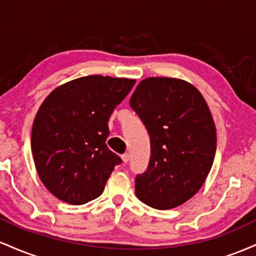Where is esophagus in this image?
I'll return each instance as SVG.
<instances>
[{"label":"esophagus","instance_id":"obj_1","mask_svg":"<svg viewBox=\"0 0 256 256\" xmlns=\"http://www.w3.org/2000/svg\"><path fill=\"white\" fill-rule=\"evenodd\" d=\"M122 158L125 164L128 162V160H130V154H128V152H125V154L122 155Z\"/></svg>","mask_w":256,"mask_h":256}]
</instances>
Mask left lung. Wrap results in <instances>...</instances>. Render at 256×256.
I'll return each instance as SVG.
<instances>
[{
    "mask_svg": "<svg viewBox=\"0 0 256 256\" xmlns=\"http://www.w3.org/2000/svg\"><path fill=\"white\" fill-rule=\"evenodd\" d=\"M150 137L148 168L137 174L136 196L156 210L178 207L204 183L216 150V131L204 96L177 78L150 77L130 98Z\"/></svg>",
    "mask_w": 256,
    "mask_h": 256,
    "instance_id": "1",
    "label": "left lung"
}]
</instances>
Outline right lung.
Here are the masks:
<instances>
[{
  "label": "right lung",
  "mask_w": 256,
  "mask_h": 256,
  "mask_svg": "<svg viewBox=\"0 0 256 256\" xmlns=\"http://www.w3.org/2000/svg\"><path fill=\"white\" fill-rule=\"evenodd\" d=\"M136 80L88 76L64 83L44 100L32 125L31 149L44 186L70 204L98 198L122 162L108 149V120Z\"/></svg>",
  "instance_id": "right-lung-1"
}]
</instances>
